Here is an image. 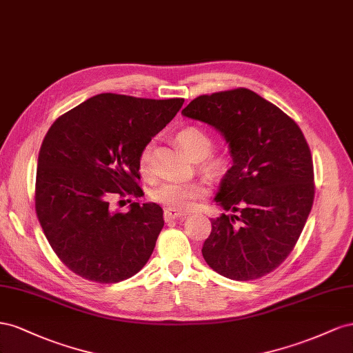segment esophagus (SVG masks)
Here are the masks:
<instances>
[{"label": "esophagus", "instance_id": "34e87169", "mask_svg": "<svg viewBox=\"0 0 353 353\" xmlns=\"http://www.w3.org/2000/svg\"><path fill=\"white\" fill-rule=\"evenodd\" d=\"M180 217H186V214L185 213H180V211H176L173 208H165L164 210V219H165V221L180 219Z\"/></svg>", "mask_w": 353, "mask_h": 353}]
</instances>
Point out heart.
<instances>
[{"label": "heart", "instance_id": "obj_1", "mask_svg": "<svg viewBox=\"0 0 353 353\" xmlns=\"http://www.w3.org/2000/svg\"><path fill=\"white\" fill-rule=\"evenodd\" d=\"M177 142L185 152L192 159H201V164L207 173H219L225 168L226 159L223 157H208L213 139L199 127H186L177 133ZM140 167L143 171L149 168V149H145L140 155ZM205 189L196 182H177L170 180L158 185L152 190V198L157 203L167 205L176 211H186L192 208L196 201L204 196Z\"/></svg>", "mask_w": 353, "mask_h": 353}]
</instances>
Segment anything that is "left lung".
I'll return each mask as SVG.
<instances>
[{"label":"left lung","instance_id":"8db88e82","mask_svg":"<svg viewBox=\"0 0 353 353\" xmlns=\"http://www.w3.org/2000/svg\"><path fill=\"white\" fill-rule=\"evenodd\" d=\"M182 115L216 128L230 168L214 201L229 214L211 219L207 265L235 281L276 269L294 248L314 204V164L299 125L248 88L194 99Z\"/></svg>","mask_w":353,"mask_h":353}]
</instances>
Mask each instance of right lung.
Segmentation results:
<instances>
[{
  "label": "right lung",
  "instance_id": "add662e5",
  "mask_svg": "<svg viewBox=\"0 0 353 353\" xmlns=\"http://www.w3.org/2000/svg\"><path fill=\"white\" fill-rule=\"evenodd\" d=\"M185 99L102 93L59 117L38 155L35 210L57 257L100 284L142 269L164 226L163 208L133 203L110 210L117 195L140 196V155Z\"/></svg>",
  "mask_w": 353,
  "mask_h": 353
}]
</instances>
